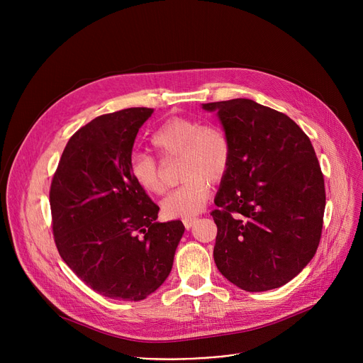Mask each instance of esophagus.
<instances>
[{"mask_svg": "<svg viewBox=\"0 0 363 363\" xmlns=\"http://www.w3.org/2000/svg\"><path fill=\"white\" fill-rule=\"evenodd\" d=\"M199 219L197 218H185L182 222H184V226L186 228V230H189V228H193L196 225Z\"/></svg>", "mask_w": 363, "mask_h": 363, "instance_id": "obj_1", "label": "esophagus"}]
</instances>
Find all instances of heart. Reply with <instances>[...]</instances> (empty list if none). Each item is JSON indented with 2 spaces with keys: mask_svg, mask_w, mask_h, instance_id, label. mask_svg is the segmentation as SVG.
I'll use <instances>...</instances> for the list:
<instances>
[{
  "mask_svg": "<svg viewBox=\"0 0 363 363\" xmlns=\"http://www.w3.org/2000/svg\"><path fill=\"white\" fill-rule=\"evenodd\" d=\"M151 145L163 159H179V178L184 181L162 201L163 213L169 218H191L201 212L211 196V184H219L230 170L233 147L228 133L218 125L170 118L152 133ZM129 170L144 191L155 196L164 193L157 159L135 152L129 160Z\"/></svg>",
  "mask_w": 363,
  "mask_h": 363,
  "instance_id": "heart-1",
  "label": "heart"
}]
</instances>
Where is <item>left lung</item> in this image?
Segmentation results:
<instances>
[{
	"label": "left lung",
	"instance_id": "8db88e82",
	"mask_svg": "<svg viewBox=\"0 0 363 363\" xmlns=\"http://www.w3.org/2000/svg\"><path fill=\"white\" fill-rule=\"evenodd\" d=\"M233 147L211 213L219 272L245 291L278 289L301 272L320 241L325 184L309 137L287 114L249 99L203 104Z\"/></svg>",
	"mask_w": 363,
	"mask_h": 363
}]
</instances>
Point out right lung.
<instances>
[{
  "mask_svg": "<svg viewBox=\"0 0 363 363\" xmlns=\"http://www.w3.org/2000/svg\"><path fill=\"white\" fill-rule=\"evenodd\" d=\"M152 111L101 114L76 130L51 181L57 250L76 277L108 298L138 301L155 293L185 231L181 220H156L159 206L129 170L133 141Z\"/></svg>",
  "mask_w": 363,
  "mask_h": 363,
  "instance_id": "right-lung-1",
  "label": "right lung"
}]
</instances>
